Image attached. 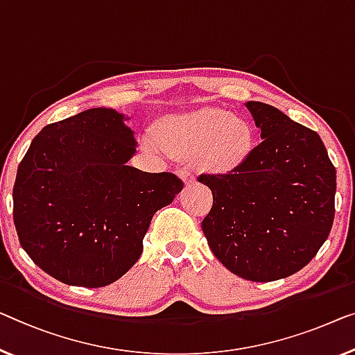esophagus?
Returning <instances> with one entry per match:
<instances>
[{"label":"esophagus","mask_w":355,"mask_h":355,"mask_svg":"<svg viewBox=\"0 0 355 355\" xmlns=\"http://www.w3.org/2000/svg\"><path fill=\"white\" fill-rule=\"evenodd\" d=\"M180 177L183 178V182H184V184H187V187H191V184H194V182H196L193 172L188 171V168H183V171H180Z\"/></svg>","instance_id":"esophagus-1"}]
</instances>
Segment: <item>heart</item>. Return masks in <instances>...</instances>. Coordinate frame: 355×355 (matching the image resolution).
<instances>
[{"mask_svg":"<svg viewBox=\"0 0 355 355\" xmlns=\"http://www.w3.org/2000/svg\"><path fill=\"white\" fill-rule=\"evenodd\" d=\"M157 139L173 155H196L210 172H230L245 161L252 148V127L245 119L220 108H204L164 119ZM155 135L145 137L148 148H159Z\"/></svg>","mask_w":355,"mask_h":355,"instance_id":"b5f03b06","label":"heart"}]
</instances>
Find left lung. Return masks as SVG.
Segmentation results:
<instances>
[{"instance_id": "8db88e82", "label": "left lung", "mask_w": 355, "mask_h": 355, "mask_svg": "<svg viewBox=\"0 0 355 355\" xmlns=\"http://www.w3.org/2000/svg\"><path fill=\"white\" fill-rule=\"evenodd\" d=\"M261 144L225 175L198 180L214 194L202 231L226 269L253 282L298 272L330 234L336 171L317 132L247 102Z\"/></svg>"}]
</instances>
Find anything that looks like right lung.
I'll use <instances>...</instances> for the list:
<instances>
[{
	"label": "right lung",
	"instance_id": "add662e5",
	"mask_svg": "<svg viewBox=\"0 0 355 355\" xmlns=\"http://www.w3.org/2000/svg\"><path fill=\"white\" fill-rule=\"evenodd\" d=\"M125 119L91 108L46 125L19 164L20 245L63 284L97 288L123 277L144 252L153 215L183 188L173 173L127 166L137 141Z\"/></svg>",
	"mask_w": 355,
	"mask_h": 355
}]
</instances>
